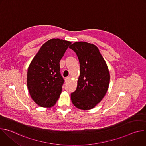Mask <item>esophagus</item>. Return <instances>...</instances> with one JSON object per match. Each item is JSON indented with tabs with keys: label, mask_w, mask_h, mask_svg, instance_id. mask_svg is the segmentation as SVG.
<instances>
[{
	"label": "esophagus",
	"mask_w": 146,
	"mask_h": 146,
	"mask_svg": "<svg viewBox=\"0 0 146 146\" xmlns=\"http://www.w3.org/2000/svg\"><path fill=\"white\" fill-rule=\"evenodd\" d=\"M70 77H66V78H65V82H68V81H70Z\"/></svg>",
	"instance_id": "obj_1"
}]
</instances>
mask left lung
I'll return each mask as SVG.
<instances>
[{
    "label": "left lung",
    "instance_id": "8db88e82",
    "mask_svg": "<svg viewBox=\"0 0 146 146\" xmlns=\"http://www.w3.org/2000/svg\"><path fill=\"white\" fill-rule=\"evenodd\" d=\"M69 48L76 52L80 66L77 88L71 94L72 102L79 109L90 110L98 105L108 91L110 79L108 67L94 44L79 41Z\"/></svg>",
    "mask_w": 146,
    "mask_h": 146
}]
</instances>
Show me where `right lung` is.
<instances>
[{
  "instance_id": "add662e5",
  "label": "right lung",
  "mask_w": 146,
  "mask_h": 146,
  "mask_svg": "<svg viewBox=\"0 0 146 146\" xmlns=\"http://www.w3.org/2000/svg\"><path fill=\"white\" fill-rule=\"evenodd\" d=\"M70 41L50 39L41 47L28 67L27 86L32 99L43 108L56 103L64 80L60 73L59 62Z\"/></svg>"
}]
</instances>
